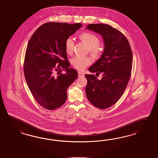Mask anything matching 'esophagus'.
<instances>
[{"instance_id": "obj_1", "label": "esophagus", "mask_w": 158, "mask_h": 158, "mask_svg": "<svg viewBox=\"0 0 158 158\" xmlns=\"http://www.w3.org/2000/svg\"><path fill=\"white\" fill-rule=\"evenodd\" d=\"M78 76L79 77H84L85 75L83 73H81V71H78Z\"/></svg>"}]
</instances>
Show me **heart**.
<instances>
[{
  "instance_id": "1",
  "label": "heart",
  "mask_w": 158,
  "mask_h": 158,
  "mask_svg": "<svg viewBox=\"0 0 158 158\" xmlns=\"http://www.w3.org/2000/svg\"><path fill=\"white\" fill-rule=\"evenodd\" d=\"M79 38L88 47L89 51L91 55L98 57L102 53V50L99 46L100 41L98 37L95 34L89 32H84L79 35ZM65 51L68 55H72L73 51L74 42L71 38L66 39L64 43ZM91 63V59L88 56H76L71 60V63L79 70H83Z\"/></svg>"
}]
</instances>
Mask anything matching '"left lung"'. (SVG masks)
Masks as SVG:
<instances>
[{"mask_svg":"<svg viewBox=\"0 0 158 158\" xmlns=\"http://www.w3.org/2000/svg\"><path fill=\"white\" fill-rule=\"evenodd\" d=\"M85 29L101 34L104 41L101 57L89 70L102 73L98 80L94 75H85L87 79L85 93L94 106L105 109L121 97L127 86L132 68V52L125 36L111 26L103 23L89 24Z\"/></svg>","mask_w":158,"mask_h":158,"instance_id":"left-lung-1","label":"left lung"}]
</instances>
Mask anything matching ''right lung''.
Segmentation results:
<instances>
[{"mask_svg":"<svg viewBox=\"0 0 158 158\" xmlns=\"http://www.w3.org/2000/svg\"><path fill=\"white\" fill-rule=\"evenodd\" d=\"M81 27V23H45L27 44L23 64L26 81L35 100L46 109L55 110L65 102L67 89L77 77V71L69 68L64 43ZM62 70L66 73L60 74Z\"/></svg>","mask_w":158,"mask_h":158,"instance_id":"right-lung-1","label":"right lung"}]
</instances>
